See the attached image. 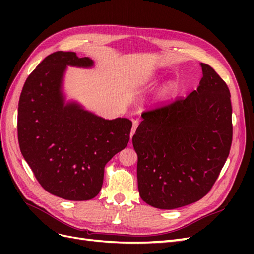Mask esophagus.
I'll return each instance as SVG.
<instances>
[{
    "label": "esophagus",
    "mask_w": 254,
    "mask_h": 254,
    "mask_svg": "<svg viewBox=\"0 0 254 254\" xmlns=\"http://www.w3.org/2000/svg\"><path fill=\"white\" fill-rule=\"evenodd\" d=\"M137 126H139V121H137V120H134V121L132 122V129H131V132H130V137H132V135L134 134V132H135V130H136Z\"/></svg>",
    "instance_id": "esophagus-1"
}]
</instances>
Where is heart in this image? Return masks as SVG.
<instances>
[{"label": "heart", "instance_id": "obj_1", "mask_svg": "<svg viewBox=\"0 0 254 254\" xmlns=\"http://www.w3.org/2000/svg\"><path fill=\"white\" fill-rule=\"evenodd\" d=\"M172 90H173V84L172 83H167L166 86L163 87L162 91H161V95L166 96V95H168V94L171 93Z\"/></svg>", "mask_w": 254, "mask_h": 254}]
</instances>
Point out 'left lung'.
Masks as SVG:
<instances>
[{"instance_id":"left-lung-1","label":"left lung","mask_w":254,"mask_h":254,"mask_svg":"<svg viewBox=\"0 0 254 254\" xmlns=\"http://www.w3.org/2000/svg\"><path fill=\"white\" fill-rule=\"evenodd\" d=\"M186 98L142 113L132 136L143 200L173 210L200 200L218 178L232 143L231 95L213 68Z\"/></svg>"}]
</instances>
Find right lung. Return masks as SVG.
Here are the masks:
<instances>
[{"label": "right lung", "instance_id": "add662e5", "mask_svg": "<svg viewBox=\"0 0 254 254\" xmlns=\"http://www.w3.org/2000/svg\"><path fill=\"white\" fill-rule=\"evenodd\" d=\"M89 68L94 61L74 52L45 57L23 86L18 108V140L22 156L49 193L66 200L94 198L104 181L105 165L124 149L132 123L105 120L65 102L66 66Z\"/></svg>", "mask_w": 254, "mask_h": 254}]
</instances>
